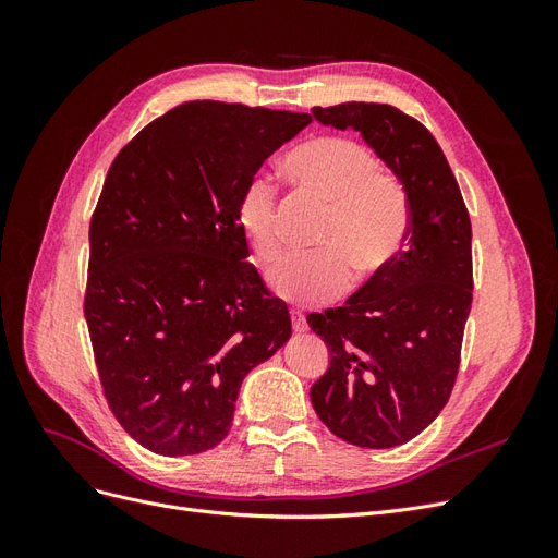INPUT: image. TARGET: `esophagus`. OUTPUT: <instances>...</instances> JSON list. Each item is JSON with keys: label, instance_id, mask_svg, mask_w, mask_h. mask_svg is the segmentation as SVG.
<instances>
[{"label": "esophagus", "instance_id": "obj_1", "mask_svg": "<svg viewBox=\"0 0 558 558\" xmlns=\"http://www.w3.org/2000/svg\"><path fill=\"white\" fill-rule=\"evenodd\" d=\"M291 318H293V330L295 332H305L307 330V320H305V316H302V314H291Z\"/></svg>", "mask_w": 558, "mask_h": 558}]
</instances>
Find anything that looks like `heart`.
I'll use <instances>...</instances> for the list:
<instances>
[{
    "label": "heart",
    "instance_id": "heart-1",
    "mask_svg": "<svg viewBox=\"0 0 558 558\" xmlns=\"http://www.w3.org/2000/svg\"><path fill=\"white\" fill-rule=\"evenodd\" d=\"M281 170L300 193L326 205V216L316 234V246L324 251L289 258L269 275L279 298L316 305L347 289L349 271L363 283L393 265L408 238V195L365 146L347 137H314L295 146ZM234 223L258 263L281 258L277 189L265 177L246 181Z\"/></svg>",
    "mask_w": 558,
    "mask_h": 558
}]
</instances>
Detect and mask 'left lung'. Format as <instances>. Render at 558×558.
Returning <instances> with one entry per match:
<instances>
[{
  "instance_id": "obj_1",
  "label": "left lung",
  "mask_w": 558,
  "mask_h": 558,
  "mask_svg": "<svg viewBox=\"0 0 558 558\" xmlns=\"http://www.w3.org/2000/svg\"><path fill=\"white\" fill-rule=\"evenodd\" d=\"M312 116L353 128L391 167L408 195L400 256L344 307L310 314L330 365L310 398L344 442L388 449L410 442L442 412L459 375L472 305V228L440 144L391 105L347 102Z\"/></svg>"
}]
</instances>
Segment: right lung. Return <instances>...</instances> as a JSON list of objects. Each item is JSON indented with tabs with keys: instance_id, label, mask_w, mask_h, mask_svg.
Instances as JSON below:
<instances>
[{
	"instance_id": "add662e5",
	"label": "right lung",
	"mask_w": 558,
	"mask_h": 558,
	"mask_svg": "<svg viewBox=\"0 0 558 558\" xmlns=\"http://www.w3.org/2000/svg\"><path fill=\"white\" fill-rule=\"evenodd\" d=\"M310 123V113L185 102L109 167L83 314L109 408L148 451L216 447L244 377L289 342V307L246 263L234 205Z\"/></svg>"
}]
</instances>
